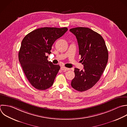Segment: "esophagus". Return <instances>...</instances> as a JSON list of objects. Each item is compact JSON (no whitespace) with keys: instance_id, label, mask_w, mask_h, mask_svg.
<instances>
[{"instance_id":"1","label":"esophagus","mask_w":127,"mask_h":127,"mask_svg":"<svg viewBox=\"0 0 127 127\" xmlns=\"http://www.w3.org/2000/svg\"><path fill=\"white\" fill-rule=\"evenodd\" d=\"M61 69L62 70H64V71H67V70H68L69 69V68H66V67H65L64 66H62L61 67Z\"/></svg>"}]
</instances>
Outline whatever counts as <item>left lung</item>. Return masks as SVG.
Masks as SVG:
<instances>
[{
	"mask_svg": "<svg viewBox=\"0 0 127 127\" xmlns=\"http://www.w3.org/2000/svg\"><path fill=\"white\" fill-rule=\"evenodd\" d=\"M69 31L76 36L84 65L81 70L74 68L75 77L71 85L82 92L92 88L100 78L108 63V52L102 37L90 28L80 27Z\"/></svg>",
	"mask_w": 127,
	"mask_h": 127,
	"instance_id": "1",
	"label": "left lung"
}]
</instances>
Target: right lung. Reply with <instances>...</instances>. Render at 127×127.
I'll return each mask as SVG.
<instances>
[{"instance_id":"obj_1","label":"right lung","mask_w":127,"mask_h":127,"mask_svg":"<svg viewBox=\"0 0 127 127\" xmlns=\"http://www.w3.org/2000/svg\"><path fill=\"white\" fill-rule=\"evenodd\" d=\"M62 28L44 27L28 34L23 39L18 54L19 62L31 84L43 90L52 86L60 66L47 60L54 42L67 31Z\"/></svg>"}]
</instances>
